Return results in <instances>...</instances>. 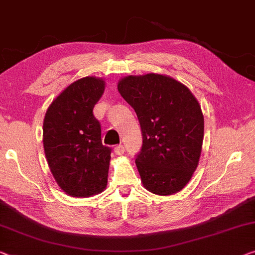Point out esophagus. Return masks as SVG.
I'll return each mask as SVG.
<instances>
[{
  "label": "esophagus",
  "mask_w": 255,
  "mask_h": 255,
  "mask_svg": "<svg viewBox=\"0 0 255 255\" xmlns=\"http://www.w3.org/2000/svg\"><path fill=\"white\" fill-rule=\"evenodd\" d=\"M114 151L116 155H123L124 154V146L123 144H117L114 148Z\"/></svg>",
  "instance_id": "esophagus-1"
}]
</instances>
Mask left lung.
<instances>
[{"label":"left lung","instance_id":"8db88e82","mask_svg":"<svg viewBox=\"0 0 255 255\" xmlns=\"http://www.w3.org/2000/svg\"><path fill=\"white\" fill-rule=\"evenodd\" d=\"M119 91L140 123L135 164L144 188L157 195L178 193L201 156L204 117L198 101L180 82L158 74L124 77Z\"/></svg>","mask_w":255,"mask_h":255}]
</instances>
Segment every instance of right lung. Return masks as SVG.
I'll use <instances>...</instances> for the list:
<instances>
[{"instance_id": "right-lung-1", "label": "right lung", "mask_w": 255, "mask_h": 255, "mask_svg": "<svg viewBox=\"0 0 255 255\" xmlns=\"http://www.w3.org/2000/svg\"><path fill=\"white\" fill-rule=\"evenodd\" d=\"M105 82L84 77L52 101L43 123V146L59 187L72 197L103 191L108 179L112 148L101 142L100 122L93 115Z\"/></svg>"}]
</instances>
